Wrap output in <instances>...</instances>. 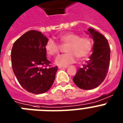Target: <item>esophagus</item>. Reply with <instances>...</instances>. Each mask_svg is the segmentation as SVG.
<instances>
[{"label": "esophagus", "mask_w": 123, "mask_h": 123, "mask_svg": "<svg viewBox=\"0 0 123 123\" xmlns=\"http://www.w3.org/2000/svg\"><path fill=\"white\" fill-rule=\"evenodd\" d=\"M58 68L60 69H66V68H68V66H59L58 67Z\"/></svg>", "instance_id": "obj_1"}]
</instances>
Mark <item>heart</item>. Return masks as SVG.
<instances>
[{
    "label": "heart",
    "mask_w": 123,
    "mask_h": 123,
    "mask_svg": "<svg viewBox=\"0 0 123 123\" xmlns=\"http://www.w3.org/2000/svg\"><path fill=\"white\" fill-rule=\"evenodd\" d=\"M59 39L63 44H68L67 53L60 55L55 59V63L58 66H66L74 63L77 59H86L90 54L92 48V43L87 37H80L74 32H67L62 34ZM47 53L50 55H55L59 52L60 46L53 39H49L45 46Z\"/></svg>",
    "instance_id": "b5f03b06"
}]
</instances>
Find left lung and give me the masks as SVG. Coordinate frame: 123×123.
I'll list each match as a JSON object with an SVG mask.
<instances>
[{
  "instance_id": "1",
  "label": "left lung",
  "mask_w": 123,
  "mask_h": 123,
  "mask_svg": "<svg viewBox=\"0 0 123 123\" xmlns=\"http://www.w3.org/2000/svg\"><path fill=\"white\" fill-rule=\"evenodd\" d=\"M86 33L94 41L93 52L86 64L78 69L73 80L80 89L90 90L105 80L109 69L111 50L103 35L92 28H89Z\"/></svg>"
}]
</instances>
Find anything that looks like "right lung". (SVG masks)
<instances>
[{"instance_id":"obj_1","label":"right lung","mask_w":123,"mask_h":123,"mask_svg":"<svg viewBox=\"0 0 123 123\" xmlns=\"http://www.w3.org/2000/svg\"><path fill=\"white\" fill-rule=\"evenodd\" d=\"M47 41L41 32L29 31L14 42L11 51L12 69L17 81L27 91L36 94L49 90L57 71V66L46 68L50 63L45 49Z\"/></svg>"}]
</instances>
